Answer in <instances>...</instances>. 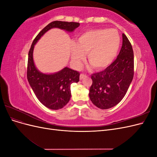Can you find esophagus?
<instances>
[{"mask_svg":"<svg viewBox=\"0 0 157 157\" xmlns=\"http://www.w3.org/2000/svg\"><path fill=\"white\" fill-rule=\"evenodd\" d=\"M86 75H84V74H80V80H82V79H83L84 77H86Z\"/></svg>","mask_w":157,"mask_h":157,"instance_id":"1","label":"esophagus"}]
</instances>
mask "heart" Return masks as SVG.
I'll return each instance as SVG.
<instances>
[{"instance_id": "1", "label": "heart", "mask_w": 157, "mask_h": 157, "mask_svg": "<svg viewBox=\"0 0 157 157\" xmlns=\"http://www.w3.org/2000/svg\"><path fill=\"white\" fill-rule=\"evenodd\" d=\"M121 36L115 29L90 30L80 35L71 47V57L73 63L80 65L87 54L88 61L98 70L110 65L121 46Z\"/></svg>"}]
</instances>
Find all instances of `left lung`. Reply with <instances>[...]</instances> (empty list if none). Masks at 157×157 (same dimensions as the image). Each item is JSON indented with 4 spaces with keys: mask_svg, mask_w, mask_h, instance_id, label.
<instances>
[{
    "mask_svg": "<svg viewBox=\"0 0 157 157\" xmlns=\"http://www.w3.org/2000/svg\"><path fill=\"white\" fill-rule=\"evenodd\" d=\"M134 52L127 36L122 34V46L117 59L101 72L92 75L90 100L99 109H110L126 95L134 77Z\"/></svg>",
    "mask_w": 157,
    "mask_h": 157,
    "instance_id": "1",
    "label": "left lung"
}]
</instances>
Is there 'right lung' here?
Masks as SVG:
<instances>
[{"label": "right lung", "instance_id": "1", "mask_svg": "<svg viewBox=\"0 0 157 157\" xmlns=\"http://www.w3.org/2000/svg\"><path fill=\"white\" fill-rule=\"evenodd\" d=\"M80 25L79 23L54 21L42 29L33 40L28 54L27 77L31 88L38 99L50 109L63 108L71 98V85L79 81L80 73L66 67L53 74L42 73L36 69L33 61L34 46L46 32L52 28H59L73 32Z\"/></svg>", "mask_w": 157, "mask_h": 157}]
</instances>
